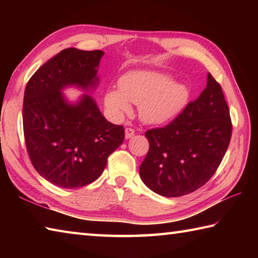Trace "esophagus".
<instances>
[{"instance_id": "34e87169", "label": "esophagus", "mask_w": 258, "mask_h": 258, "mask_svg": "<svg viewBox=\"0 0 258 258\" xmlns=\"http://www.w3.org/2000/svg\"><path fill=\"white\" fill-rule=\"evenodd\" d=\"M134 130L131 128V127H127L125 128V139H131L134 135Z\"/></svg>"}]
</instances>
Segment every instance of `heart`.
I'll list each match as a JSON object with an SVG mask.
<instances>
[{
    "label": "heart",
    "instance_id": "b5f03b06",
    "mask_svg": "<svg viewBox=\"0 0 258 258\" xmlns=\"http://www.w3.org/2000/svg\"><path fill=\"white\" fill-rule=\"evenodd\" d=\"M119 89H109L104 104L109 112L120 117L139 104V115L147 124H165L180 115L189 99V90L174 83L167 74L155 71L131 72L119 80Z\"/></svg>",
    "mask_w": 258,
    "mask_h": 258
}]
</instances>
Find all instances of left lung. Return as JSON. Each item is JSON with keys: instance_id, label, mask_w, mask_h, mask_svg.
<instances>
[{"instance_id": "1", "label": "left lung", "mask_w": 258, "mask_h": 258, "mask_svg": "<svg viewBox=\"0 0 258 258\" xmlns=\"http://www.w3.org/2000/svg\"><path fill=\"white\" fill-rule=\"evenodd\" d=\"M232 123L221 85L208 74L207 85L175 119L146 132L149 151L140 177L156 194L181 197L203 186L228 149Z\"/></svg>"}]
</instances>
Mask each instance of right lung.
Wrapping results in <instances>:
<instances>
[{"mask_svg":"<svg viewBox=\"0 0 258 258\" xmlns=\"http://www.w3.org/2000/svg\"><path fill=\"white\" fill-rule=\"evenodd\" d=\"M103 54L100 50L64 49L26 85L23 124L30 161L41 176L63 189L97 180L109 155L125 139L123 126L104 118L91 95L83 94L72 103L61 92L67 86L94 90Z\"/></svg>","mask_w":258,"mask_h":258,"instance_id":"right-lung-1","label":"right lung"}]
</instances>
